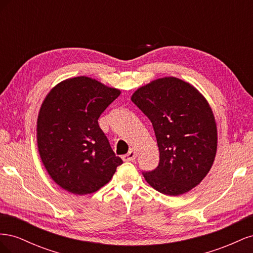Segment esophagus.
Segmentation results:
<instances>
[{
  "mask_svg": "<svg viewBox=\"0 0 253 253\" xmlns=\"http://www.w3.org/2000/svg\"><path fill=\"white\" fill-rule=\"evenodd\" d=\"M136 155H137L136 152L133 149H131L127 152V154L122 156V159H124L125 162H133V160L136 158Z\"/></svg>",
  "mask_w": 253,
  "mask_h": 253,
  "instance_id": "1",
  "label": "esophagus"
}]
</instances>
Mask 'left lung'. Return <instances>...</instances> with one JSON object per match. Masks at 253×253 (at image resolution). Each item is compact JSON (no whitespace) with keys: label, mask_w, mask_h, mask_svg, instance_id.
<instances>
[{"label":"left lung","mask_w":253,"mask_h":253,"mask_svg":"<svg viewBox=\"0 0 253 253\" xmlns=\"http://www.w3.org/2000/svg\"><path fill=\"white\" fill-rule=\"evenodd\" d=\"M133 103L152 122L159 149L156 169L142 172L158 192L176 196L208 174L217 148L216 125L206 99L189 83L169 77L137 89Z\"/></svg>","instance_id":"obj_1"}]
</instances>
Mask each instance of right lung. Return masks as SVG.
Masks as SVG:
<instances>
[{
  "label": "right lung",
  "mask_w": 253,
  "mask_h": 253,
  "mask_svg": "<svg viewBox=\"0 0 253 253\" xmlns=\"http://www.w3.org/2000/svg\"><path fill=\"white\" fill-rule=\"evenodd\" d=\"M120 90L76 77L53 87L38 116L37 140L50 177L74 194H89L108 183L122 163L98 119Z\"/></svg>",
  "instance_id": "1"
}]
</instances>
